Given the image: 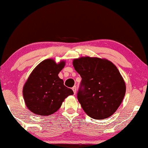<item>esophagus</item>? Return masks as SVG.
<instances>
[{"label": "esophagus", "instance_id": "1", "mask_svg": "<svg viewBox=\"0 0 148 148\" xmlns=\"http://www.w3.org/2000/svg\"><path fill=\"white\" fill-rule=\"evenodd\" d=\"M72 90H73L74 94H75L76 92H77V87H76V86H73V87L72 88Z\"/></svg>", "mask_w": 148, "mask_h": 148}]
</instances>
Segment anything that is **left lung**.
Returning <instances> with one entry per match:
<instances>
[{"label": "left lung", "mask_w": 148, "mask_h": 148, "mask_svg": "<svg viewBox=\"0 0 148 148\" xmlns=\"http://www.w3.org/2000/svg\"><path fill=\"white\" fill-rule=\"evenodd\" d=\"M73 64L82 77L77 99L86 114L97 120L112 116L126 93L125 82L116 65L89 56L74 59Z\"/></svg>", "instance_id": "8db88e82"}]
</instances>
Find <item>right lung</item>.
<instances>
[{"label":"right lung","mask_w":148,"mask_h":148,"mask_svg":"<svg viewBox=\"0 0 148 148\" xmlns=\"http://www.w3.org/2000/svg\"><path fill=\"white\" fill-rule=\"evenodd\" d=\"M65 66L46 59L36 66L23 87V97L26 107L33 114L49 116L56 112L64 99L73 95L71 89L64 85L58 73Z\"/></svg>","instance_id":"add662e5"}]
</instances>
